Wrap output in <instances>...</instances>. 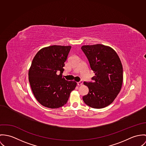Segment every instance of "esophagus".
<instances>
[{"label":"esophagus","instance_id":"obj_1","mask_svg":"<svg viewBox=\"0 0 146 146\" xmlns=\"http://www.w3.org/2000/svg\"><path fill=\"white\" fill-rule=\"evenodd\" d=\"M82 84H83V82L82 81H80V82H78L77 83L78 86H81V85H82Z\"/></svg>","mask_w":146,"mask_h":146}]
</instances>
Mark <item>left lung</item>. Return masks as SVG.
Instances as JSON below:
<instances>
[{
  "instance_id": "left-lung-1",
  "label": "left lung",
  "mask_w": 146,
  "mask_h": 146,
  "mask_svg": "<svg viewBox=\"0 0 146 146\" xmlns=\"http://www.w3.org/2000/svg\"><path fill=\"white\" fill-rule=\"evenodd\" d=\"M95 73L92 82H84L89 92L83 97L88 106L101 109L111 104L121 90L123 70L117 53L110 47L96 44L81 48Z\"/></svg>"
}]
</instances>
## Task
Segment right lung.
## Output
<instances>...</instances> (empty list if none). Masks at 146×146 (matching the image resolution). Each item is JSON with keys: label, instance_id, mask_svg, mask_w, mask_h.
I'll list each match as a JSON object with an SVG mask.
<instances>
[{"label": "right lung", "instance_id": "obj_1", "mask_svg": "<svg viewBox=\"0 0 146 146\" xmlns=\"http://www.w3.org/2000/svg\"><path fill=\"white\" fill-rule=\"evenodd\" d=\"M70 49V46H50L39 50L33 59L29 82L35 97L45 107L56 109L64 106L77 85L62 76Z\"/></svg>", "mask_w": 146, "mask_h": 146}]
</instances>
